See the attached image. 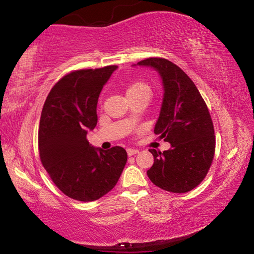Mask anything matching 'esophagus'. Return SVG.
I'll list each match as a JSON object with an SVG mask.
<instances>
[{
	"label": "esophagus",
	"instance_id": "obj_1",
	"mask_svg": "<svg viewBox=\"0 0 254 254\" xmlns=\"http://www.w3.org/2000/svg\"><path fill=\"white\" fill-rule=\"evenodd\" d=\"M127 156H128V157H131V156H133V154H136V153H139V150L128 148V149H127Z\"/></svg>",
	"mask_w": 254,
	"mask_h": 254
}]
</instances>
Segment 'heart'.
Listing matches in <instances>:
<instances>
[{
	"label": "heart",
	"instance_id": "heart-1",
	"mask_svg": "<svg viewBox=\"0 0 254 254\" xmlns=\"http://www.w3.org/2000/svg\"><path fill=\"white\" fill-rule=\"evenodd\" d=\"M127 97L140 96V95H151V87L144 80H134L127 86Z\"/></svg>",
	"mask_w": 254,
	"mask_h": 254
}]
</instances>
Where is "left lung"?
<instances>
[{"label":"left lung","instance_id":"1","mask_svg":"<svg viewBox=\"0 0 254 254\" xmlns=\"http://www.w3.org/2000/svg\"><path fill=\"white\" fill-rule=\"evenodd\" d=\"M160 75L163 100L154 133L171 148L154 149V162L147 171L150 180L163 190L187 192L203 182L215 153L214 127L205 101L186 72L165 58H148L136 64Z\"/></svg>","mask_w":254,"mask_h":254}]
</instances>
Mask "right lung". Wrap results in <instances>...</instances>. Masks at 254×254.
<instances>
[{"label":"right lung","instance_id":"add662e5","mask_svg":"<svg viewBox=\"0 0 254 254\" xmlns=\"http://www.w3.org/2000/svg\"><path fill=\"white\" fill-rule=\"evenodd\" d=\"M117 68L71 71L46 98L38 132L40 160L56 186L72 199L101 198L114 188L127 163L122 147L102 150L86 139L97 124L103 86Z\"/></svg>","mask_w":254,"mask_h":254}]
</instances>
